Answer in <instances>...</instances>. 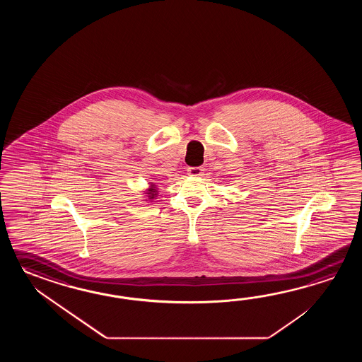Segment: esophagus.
I'll use <instances>...</instances> for the list:
<instances>
[{
  "mask_svg": "<svg viewBox=\"0 0 362 362\" xmlns=\"http://www.w3.org/2000/svg\"><path fill=\"white\" fill-rule=\"evenodd\" d=\"M187 172H189V175L192 176V177H199V176H202V173H203V168L202 167H190Z\"/></svg>",
  "mask_w": 362,
  "mask_h": 362,
  "instance_id": "esophagus-1",
  "label": "esophagus"
}]
</instances>
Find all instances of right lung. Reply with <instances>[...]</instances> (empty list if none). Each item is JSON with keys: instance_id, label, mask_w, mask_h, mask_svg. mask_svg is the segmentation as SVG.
<instances>
[{"instance_id": "add662e5", "label": "right lung", "mask_w": 362, "mask_h": 362, "mask_svg": "<svg viewBox=\"0 0 362 362\" xmlns=\"http://www.w3.org/2000/svg\"><path fill=\"white\" fill-rule=\"evenodd\" d=\"M145 194H146L147 199L150 200V202L156 199V197H158V186L154 182H151Z\"/></svg>"}]
</instances>
